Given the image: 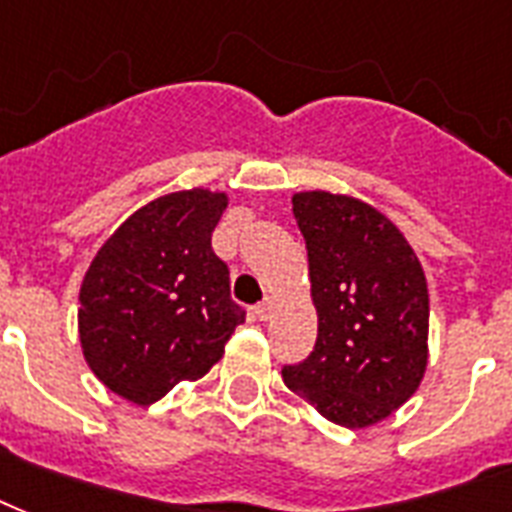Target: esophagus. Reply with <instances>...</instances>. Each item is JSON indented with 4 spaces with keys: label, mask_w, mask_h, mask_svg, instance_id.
I'll use <instances>...</instances> for the list:
<instances>
[{
    "label": "esophagus",
    "mask_w": 512,
    "mask_h": 512,
    "mask_svg": "<svg viewBox=\"0 0 512 512\" xmlns=\"http://www.w3.org/2000/svg\"><path fill=\"white\" fill-rule=\"evenodd\" d=\"M253 312H256V318L259 320H269L272 318V312H275V299H272V296H267V299L256 304V310Z\"/></svg>",
    "instance_id": "1"
}]
</instances>
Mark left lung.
I'll return each mask as SVG.
<instances>
[{
	"mask_svg": "<svg viewBox=\"0 0 512 512\" xmlns=\"http://www.w3.org/2000/svg\"><path fill=\"white\" fill-rule=\"evenodd\" d=\"M318 310L315 350L283 382L342 427L382 422L427 368L430 296L417 253L387 216L331 192L293 194Z\"/></svg>",
	"mask_w": 512,
	"mask_h": 512,
	"instance_id": "left-lung-1",
	"label": "left lung"
}]
</instances>
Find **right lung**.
Returning <instances> with one entry per match:
<instances>
[{"mask_svg": "<svg viewBox=\"0 0 512 512\" xmlns=\"http://www.w3.org/2000/svg\"><path fill=\"white\" fill-rule=\"evenodd\" d=\"M227 194L189 189L138 208L101 251L79 288V342L112 392L149 406L194 382L224 355L245 320L229 296V267L211 235Z\"/></svg>", "mask_w": 512, "mask_h": 512, "instance_id": "right-lung-1", "label": "right lung"}]
</instances>
